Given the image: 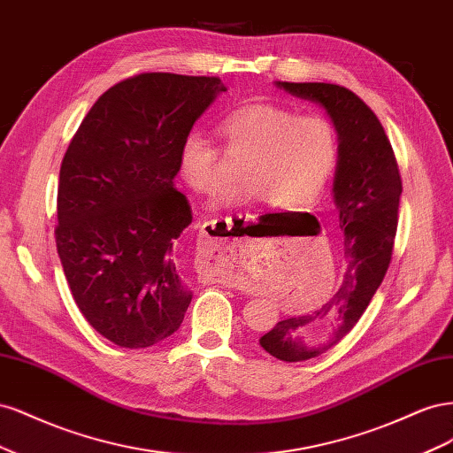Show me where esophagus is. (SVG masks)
Masks as SVG:
<instances>
[{
    "instance_id": "1",
    "label": "esophagus",
    "mask_w": 453,
    "mask_h": 453,
    "mask_svg": "<svg viewBox=\"0 0 453 453\" xmlns=\"http://www.w3.org/2000/svg\"><path fill=\"white\" fill-rule=\"evenodd\" d=\"M217 221H219V219H213V221L203 223V225H202V232H203V234H208V230L215 228V223H217ZM226 223H228V219H226Z\"/></svg>"
}]
</instances>
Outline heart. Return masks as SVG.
Masks as SVG:
<instances>
[{
    "label": "heart",
    "instance_id": "b5f03b06",
    "mask_svg": "<svg viewBox=\"0 0 453 453\" xmlns=\"http://www.w3.org/2000/svg\"><path fill=\"white\" fill-rule=\"evenodd\" d=\"M217 135L226 157L242 158V181L219 196L223 205L266 198L273 208H306L321 196L336 166V132L321 115L251 104L219 120ZM180 173L196 193H217L225 177L221 155L210 138L200 132L185 135Z\"/></svg>",
    "mask_w": 453,
    "mask_h": 453
}]
</instances>
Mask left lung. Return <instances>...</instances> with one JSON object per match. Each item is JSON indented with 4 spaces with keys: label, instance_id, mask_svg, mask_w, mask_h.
Returning <instances> with one entry per match:
<instances>
[{
    "label": "left lung",
    "instance_id": "8db88e82",
    "mask_svg": "<svg viewBox=\"0 0 453 453\" xmlns=\"http://www.w3.org/2000/svg\"><path fill=\"white\" fill-rule=\"evenodd\" d=\"M326 109L338 132L334 203L342 228L344 278L318 311L280 321L260 338L270 355L308 361L336 346L357 325L391 265L403 180L386 130L357 94L331 83H276Z\"/></svg>",
    "mask_w": 453,
    "mask_h": 453
}]
</instances>
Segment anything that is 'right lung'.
<instances>
[{"mask_svg":"<svg viewBox=\"0 0 453 453\" xmlns=\"http://www.w3.org/2000/svg\"><path fill=\"white\" fill-rule=\"evenodd\" d=\"M225 90L219 77H128L100 96L65 150L58 257L81 313L120 348L168 338L193 300L177 270L193 211L173 180L183 138Z\"/></svg>","mask_w":453,"mask_h":453,"instance_id":"right-lung-1","label":"right lung"}]
</instances>
